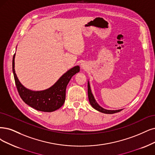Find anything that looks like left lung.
<instances>
[{"label": "left lung", "instance_id": "1", "mask_svg": "<svg viewBox=\"0 0 155 155\" xmlns=\"http://www.w3.org/2000/svg\"><path fill=\"white\" fill-rule=\"evenodd\" d=\"M87 92H88V98H89L90 104L96 110H98L99 112H101L102 113L111 114H114V113L119 112L123 110V109H120V110H110L105 109V108L100 107L98 104H97V102L96 101V100H95V99L94 98V96H93L92 93H91V88H90V85H89V82H88V84H87Z\"/></svg>", "mask_w": 155, "mask_h": 155}]
</instances>
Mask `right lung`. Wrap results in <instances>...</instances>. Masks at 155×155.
Returning a JSON list of instances; mask_svg holds the SVG:
<instances>
[{
    "label": "right lung",
    "instance_id": "obj_1",
    "mask_svg": "<svg viewBox=\"0 0 155 155\" xmlns=\"http://www.w3.org/2000/svg\"><path fill=\"white\" fill-rule=\"evenodd\" d=\"M15 54L13 59V71L16 86L22 100L39 111L49 112L61 108L65 101L67 85L74 74L79 72L80 67L77 66L70 69L49 89L41 91H33L23 86L17 78L15 71Z\"/></svg>",
    "mask_w": 155,
    "mask_h": 155
}]
</instances>
